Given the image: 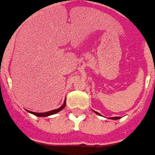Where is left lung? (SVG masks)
<instances>
[{"mask_svg":"<svg viewBox=\"0 0 155 155\" xmlns=\"http://www.w3.org/2000/svg\"><path fill=\"white\" fill-rule=\"evenodd\" d=\"M93 112H94L95 114H97L101 115L100 114H99V113H97V112H95V111H93ZM110 118L111 119H119V118H120V117H113V118Z\"/></svg>","mask_w":155,"mask_h":155,"instance_id":"obj_1","label":"left lung"}]
</instances>
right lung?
Instances as JSON below:
<instances>
[{
  "label": "right lung",
  "instance_id": "add662e5",
  "mask_svg": "<svg viewBox=\"0 0 155 155\" xmlns=\"http://www.w3.org/2000/svg\"><path fill=\"white\" fill-rule=\"evenodd\" d=\"M66 106V99L64 101V103L62 104V106L60 107H58L57 109H54V110H51V111H49V112H45V113H35V112H31V111H29V110H27L28 113H30V114H32L36 115L37 117H48V116H50V115H52V114H57L58 112H60L61 110H62Z\"/></svg>",
  "mask_w": 155,
  "mask_h": 155
}]
</instances>
